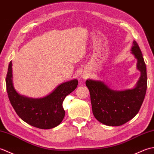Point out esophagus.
<instances>
[{
	"label": "esophagus",
	"mask_w": 154,
	"mask_h": 154,
	"mask_svg": "<svg viewBox=\"0 0 154 154\" xmlns=\"http://www.w3.org/2000/svg\"><path fill=\"white\" fill-rule=\"evenodd\" d=\"M87 77V75H85V79Z\"/></svg>",
	"instance_id": "obj_1"
}]
</instances>
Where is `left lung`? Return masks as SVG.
Listing matches in <instances>:
<instances>
[{
  "instance_id": "1",
  "label": "left lung",
  "mask_w": 154,
  "mask_h": 154,
  "mask_svg": "<svg viewBox=\"0 0 154 154\" xmlns=\"http://www.w3.org/2000/svg\"><path fill=\"white\" fill-rule=\"evenodd\" d=\"M131 53L137 60V69L140 77L131 89L116 91L101 81L88 79L94 116L100 122L110 126H119L132 119L139 112L147 89L146 63L139 45L134 40Z\"/></svg>"
}]
</instances>
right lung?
Here are the masks:
<instances>
[{
    "label": "right lung",
    "instance_id": "1",
    "mask_svg": "<svg viewBox=\"0 0 154 154\" xmlns=\"http://www.w3.org/2000/svg\"><path fill=\"white\" fill-rule=\"evenodd\" d=\"M12 63L10 62L6 78V91L15 112L30 125L40 129H51L60 124L65 116L63 102L76 89L77 79L60 84L48 95L34 99L21 95L13 85Z\"/></svg>",
    "mask_w": 154,
    "mask_h": 154
}]
</instances>
